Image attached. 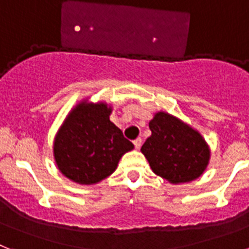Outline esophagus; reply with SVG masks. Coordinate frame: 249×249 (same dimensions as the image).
I'll return each mask as SVG.
<instances>
[{
	"mask_svg": "<svg viewBox=\"0 0 249 249\" xmlns=\"http://www.w3.org/2000/svg\"><path fill=\"white\" fill-rule=\"evenodd\" d=\"M133 143H134L135 149H139V148L142 147V139H141V138H137V139H135V141L133 142Z\"/></svg>",
	"mask_w": 249,
	"mask_h": 249,
	"instance_id": "34e87169",
	"label": "esophagus"
}]
</instances>
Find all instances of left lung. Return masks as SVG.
Masks as SVG:
<instances>
[{"mask_svg": "<svg viewBox=\"0 0 249 249\" xmlns=\"http://www.w3.org/2000/svg\"><path fill=\"white\" fill-rule=\"evenodd\" d=\"M149 129L152 135L141 150L156 175L171 183L190 182L201 176L210 149L199 131L167 112H157Z\"/></svg>", "mask_w": 249, "mask_h": 249, "instance_id": "obj_1", "label": "left lung"}]
</instances>
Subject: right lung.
I'll use <instances>...</instances> for the list:
<instances>
[{"mask_svg":"<svg viewBox=\"0 0 249 249\" xmlns=\"http://www.w3.org/2000/svg\"><path fill=\"white\" fill-rule=\"evenodd\" d=\"M106 104L81 102L58 130L53 153L59 171L81 185L97 183L110 176L119 160L134 148L110 121Z\"/></svg>","mask_w":249,"mask_h":249,"instance_id":"1","label":"right lung"}]
</instances>
